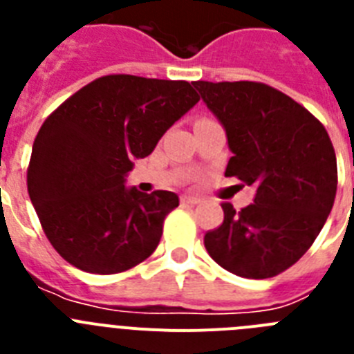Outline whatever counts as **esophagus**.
Instances as JSON below:
<instances>
[{"label": "esophagus", "mask_w": 354, "mask_h": 354, "mask_svg": "<svg viewBox=\"0 0 354 354\" xmlns=\"http://www.w3.org/2000/svg\"><path fill=\"white\" fill-rule=\"evenodd\" d=\"M180 204H183V205H196V204H200V198H198V196L183 195V196H180Z\"/></svg>", "instance_id": "1"}]
</instances>
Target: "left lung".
Returning a JSON list of instances; mask_svg holds the SVG:
<instances>
[{"instance_id": "left-lung-1", "label": "left lung", "mask_w": 354, "mask_h": 354, "mask_svg": "<svg viewBox=\"0 0 354 354\" xmlns=\"http://www.w3.org/2000/svg\"><path fill=\"white\" fill-rule=\"evenodd\" d=\"M234 152L225 175L255 187L253 204L204 236L216 264L243 278H271L305 255L330 214L337 158L326 129L299 102L259 81H195Z\"/></svg>"}]
</instances>
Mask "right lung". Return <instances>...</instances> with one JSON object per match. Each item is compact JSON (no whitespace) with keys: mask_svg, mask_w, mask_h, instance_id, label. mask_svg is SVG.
<instances>
[{"mask_svg":"<svg viewBox=\"0 0 354 354\" xmlns=\"http://www.w3.org/2000/svg\"><path fill=\"white\" fill-rule=\"evenodd\" d=\"M200 101L187 81L109 74L77 90L44 120L26 184L44 234L68 264L93 274L127 271L152 255L171 192L127 189L133 159Z\"/></svg>","mask_w":354,"mask_h":354,"instance_id":"right-lung-1","label":"right lung"}]
</instances>
